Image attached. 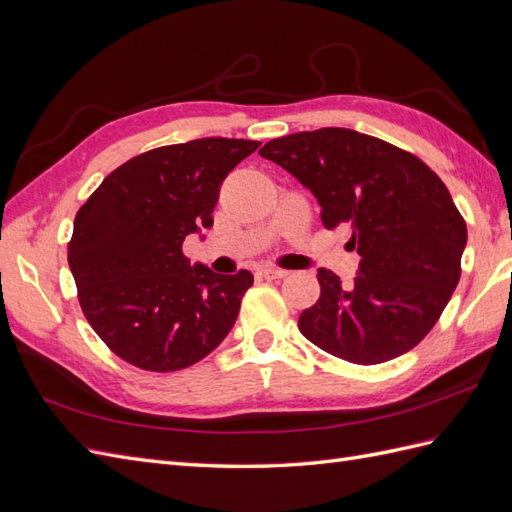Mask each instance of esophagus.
I'll return each instance as SVG.
<instances>
[{"label": "esophagus", "instance_id": "obj_1", "mask_svg": "<svg viewBox=\"0 0 512 512\" xmlns=\"http://www.w3.org/2000/svg\"><path fill=\"white\" fill-rule=\"evenodd\" d=\"M259 274H261V277H264V279H268V281H279V279H285V277H287V270L268 266V268H261Z\"/></svg>", "mask_w": 512, "mask_h": 512}]
</instances>
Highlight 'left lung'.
Instances as JSON below:
<instances>
[{"instance_id": "1", "label": "left lung", "mask_w": 512, "mask_h": 512, "mask_svg": "<svg viewBox=\"0 0 512 512\" xmlns=\"http://www.w3.org/2000/svg\"><path fill=\"white\" fill-rule=\"evenodd\" d=\"M259 155L311 190L326 229L350 227L361 255L350 285L318 270L320 298L300 313V333L359 365L415 348L448 305L467 244L465 220L437 173L409 151L344 127L274 138Z\"/></svg>"}]
</instances>
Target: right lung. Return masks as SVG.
<instances>
[{
  "label": "right lung",
  "mask_w": 512,
  "mask_h": 512,
  "mask_svg": "<svg viewBox=\"0 0 512 512\" xmlns=\"http://www.w3.org/2000/svg\"><path fill=\"white\" fill-rule=\"evenodd\" d=\"M255 140L199 138L131 157L80 207L69 266L86 320L123 361L175 372L231 331L253 274L190 264L186 235L214 225L220 186Z\"/></svg>",
  "instance_id": "obj_1"
}]
</instances>
